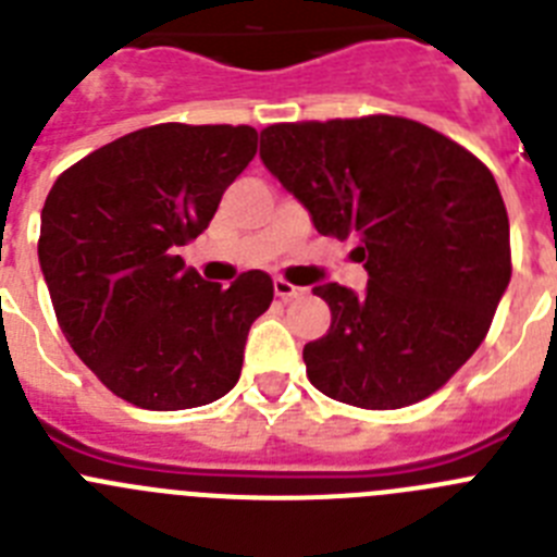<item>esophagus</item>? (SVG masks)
Instances as JSON below:
<instances>
[{"label":"esophagus","mask_w":557,"mask_h":557,"mask_svg":"<svg viewBox=\"0 0 557 557\" xmlns=\"http://www.w3.org/2000/svg\"><path fill=\"white\" fill-rule=\"evenodd\" d=\"M273 289H275V295L282 298V301H293V298H298V295H304V287H295V284L284 282V278H275Z\"/></svg>","instance_id":"obj_1"}]
</instances>
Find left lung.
Returning a JSON list of instances; mask_svg holds the SVG:
<instances>
[{"label": "left lung", "instance_id": "left-lung-1", "mask_svg": "<svg viewBox=\"0 0 557 557\" xmlns=\"http://www.w3.org/2000/svg\"><path fill=\"white\" fill-rule=\"evenodd\" d=\"M259 159L314 228L357 236L368 287L312 289L332 326L304 346L329 398L398 410L444 387L480 348L510 284V223L488 166L401 116L262 131Z\"/></svg>", "mask_w": 557, "mask_h": 557}]
</instances>
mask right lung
<instances>
[{
  "label": "right lung",
  "mask_w": 557,
  "mask_h": 557,
  "mask_svg": "<svg viewBox=\"0 0 557 557\" xmlns=\"http://www.w3.org/2000/svg\"><path fill=\"white\" fill-rule=\"evenodd\" d=\"M256 156L248 125L141 127L69 166L41 211L38 262L63 337L102 385L145 410H189L231 391L273 282L223 289L186 268L223 191Z\"/></svg>",
  "instance_id": "add662e5"
}]
</instances>
